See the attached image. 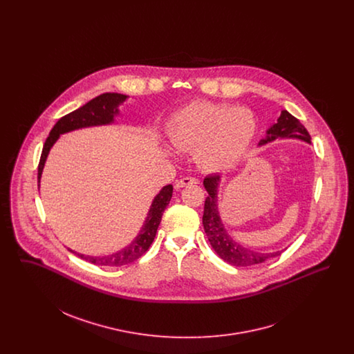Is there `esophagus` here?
I'll return each instance as SVG.
<instances>
[{"label":"esophagus","mask_w":354,"mask_h":354,"mask_svg":"<svg viewBox=\"0 0 354 354\" xmlns=\"http://www.w3.org/2000/svg\"><path fill=\"white\" fill-rule=\"evenodd\" d=\"M196 183H198V179L191 178V176H185V178L179 179V180L175 183V189H180V188H183L185 185H196Z\"/></svg>","instance_id":"obj_1"}]
</instances>
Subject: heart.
Listing matches in <instances>:
<instances>
[{"label":"heart","instance_id":"b5f03b06","mask_svg":"<svg viewBox=\"0 0 354 354\" xmlns=\"http://www.w3.org/2000/svg\"><path fill=\"white\" fill-rule=\"evenodd\" d=\"M256 133L252 113L244 107L194 102L167 123L169 143L179 151H194L207 172L231 169L250 149Z\"/></svg>","mask_w":354,"mask_h":354}]
</instances>
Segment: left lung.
<instances>
[{"mask_svg":"<svg viewBox=\"0 0 354 354\" xmlns=\"http://www.w3.org/2000/svg\"><path fill=\"white\" fill-rule=\"evenodd\" d=\"M276 139H299L305 143H310V135L306 131V129L300 123L299 119L295 118L286 110L281 111L277 122L273 123L267 130L266 138H263L259 142V146H266ZM220 182V174L208 175L203 180V185L208 192V196L205 198L204 203L203 227L211 247L220 259L235 267H250L264 263L268 259L281 254L283 251L270 253L256 252L251 248L239 244L232 239V236L227 232L220 218L218 207Z\"/></svg>","mask_w":354,"mask_h":354,"instance_id":"1","label":"left lung"}]
</instances>
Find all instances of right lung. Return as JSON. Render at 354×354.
<instances>
[{"mask_svg": "<svg viewBox=\"0 0 354 354\" xmlns=\"http://www.w3.org/2000/svg\"><path fill=\"white\" fill-rule=\"evenodd\" d=\"M127 98L129 97L124 94L104 93V94L95 97L94 100L87 102L82 107L62 117L54 124L50 134L44 145L42 153H41V159H39V165H38V188L41 183V176H42L44 167H45V162L48 159L51 147L58 140V138L62 134H66V133L74 131V130L114 123V120L119 115V106ZM171 198H172V185H165L159 191V194H156V196L153 198L151 207L147 214V218L145 220L139 234L129 245H126L118 252L106 254V256H88V254L77 253L70 248H68V251L75 253L77 256H80L86 261L91 263V264H97V266L120 267V266L133 263L150 248V245L153 241V237L156 235L158 227L160 224L162 215H163L166 207L169 205Z\"/></svg>", "mask_w": 354, "mask_h": 354, "instance_id": "1", "label": "right lung"}]
</instances>
